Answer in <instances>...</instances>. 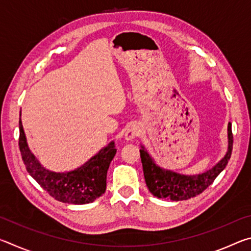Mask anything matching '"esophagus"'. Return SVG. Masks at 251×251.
<instances>
[{
	"label": "esophagus",
	"instance_id": "obj_1",
	"mask_svg": "<svg viewBox=\"0 0 251 251\" xmlns=\"http://www.w3.org/2000/svg\"><path fill=\"white\" fill-rule=\"evenodd\" d=\"M139 134H141V128H139V126L136 124H133V125H130L128 128H127L126 133H125V138L130 141V139L138 137Z\"/></svg>",
	"mask_w": 251,
	"mask_h": 251
}]
</instances>
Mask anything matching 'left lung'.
Instances as JSON below:
<instances>
[{
  "label": "left lung",
  "mask_w": 251,
  "mask_h": 251,
  "mask_svg": "<svg viewBox=\"0 0 251 251\" xmlns=\"http://www.w3.org/2000/svg\"><path fill=\"white\" fill-rule=\"evenodd\" d=\"M228 138L229 146L226 156L210 171L197 176H185L161 169L156 166L147 151L142 148L139 151H141L144 177H145L148 190L154 196L167 199V201L169 199L176 201H187L192 197L198 196L214 182L216 177L224 171L227 166L228 160L230 159L233 143L230 123L228 124Z\"/></svg>",
  "instance_id": "obj_1"
}]
</instances>
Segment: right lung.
<instances>
[{
	"instance_id": "obj_1",
	"label": "right lung",
	"mask_w": 251,
	"mask_h": 251,
	"mask_svg": "<svg viewBox=\"0 0 251 251\" xmlns=\"http://www.w3.org/2000/svg\"><path fill=\"white\" fill-rule=\"evenodd\" d=\"M19 146L27 173L54 199L73 205L90 203L100 198L106 190V176L110 161L116 154L113 142L83 166L69 173H53L41 164L28 150L20 115Z\"/></svg>"
}]
</instances>
